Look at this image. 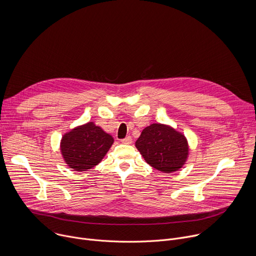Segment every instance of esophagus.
I'll list each match as a JSON object with an SVG mask.
<instances>
[{"label": "esophagus", "instance_id": "34e87169", "mask_svg": "<svg viewBox=\"0 0 256 256\" xmlns=\"http://www.w3.org/2000/svg\"><path fill=\"white\" fill-rule=\"evenodd\" d=\"M132 138H130V136L122 140V144H132Z\"/></svg>", "mask_w": 256, "mask_h": 256}]
</instances>
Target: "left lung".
Masks as SVG:
<instances>
[{"label": "left lung", "mask_w": 256, "mask_h": 256, "mask_svg": "<svg viewBox=\"0 0 256 256\" xmlns=\"http://www.w3.org/2000/svg\"><path fill=\"white\" fill-rule=\"evenodd\" d=\"M136 147L146 162L165 173L180 169L188 156V144L184 134L161 124L144 128L136 142Z\"/></svg>", "instance_id": "left-lung-1"}]
</instances>
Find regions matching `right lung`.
<instances>
[{
    "instance_id": "obj_1",
    "label": "right lung",
    "mask_w": 256,
    "mask_h": 256,
    "mask_svg": "<svg viewBox=\"0 0 256 256\" xmlns=\"http://www.w3.org/2000/svg\"><path fill=\"white\" fill-rule=\"evenodd\" d=\"M112 144L114 138L91 122L64 134L60 153L70 168L82 172L99 164Z\"/></svg>"
}]
</instances>
